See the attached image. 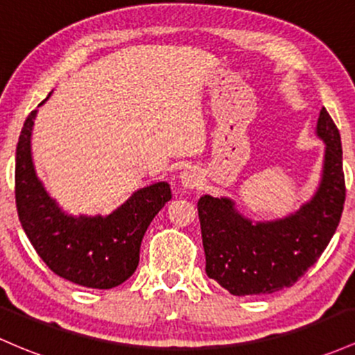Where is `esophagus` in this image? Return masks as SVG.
Wrapping results in <instances>:
<instances>
[{
    "label": "esophagus",
    "instance_id": "esophagus-1",
    "mask_svg": "<svg viewBox=\"0 0 355 355\" xmlns=\"http://www.w3.org/2000/svg\"><path fill=\"white\" fill-rule=\"evenodd\" d=\"M180 182L185 189H197L202 185V171L197 166H189L180 173Z\"/></svg>",
    "mask_w": 355,
    "mask_h": 355
}]
</instances>
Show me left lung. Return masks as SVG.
Returning a JSON list of instances; mask_svg holds the SVG:
<instances>
[{"mask_svg": "<svg viewBox=\"0 0 355 355\" xmlns=\"http://www.w3.org/2000/svg\"><path fill=\"white\" fill-rule=\"evenodd\" d=\"M325 143L317 192L283 219L252 222L227 197L198 200L205 272L236 297L268 295L293 286L329 246L345 202L342 143L325 107L317 121Z\"/></svg>", "mask_w": 355, "mask_h": 355, "instance_id": "1", "label": "left lung"}]
</instances>
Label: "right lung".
Wrapping results in <instances>:
<instances>
[{
  "instance_id": "obj_1",
  "label": "right lung",
  "mask_w": 355,
  "mask_h": 355,
  "mask_svg": "<svg viewBox=\"0 0 355 355\" xmlns=\"http://www.w3.org/2000/svg\"><path fill=\"white\" fill-rule=\"evenodd\" d=\"M35 116L37 111L30 112L23 124L15 163V197L23 231L60 278L97 290L118 286L136 271L143 236L171 198L170 185L157 182L136 190L109 216L65 214L35 173L30 148Z\"/></svg>"
}]
</instances>
